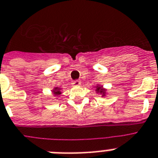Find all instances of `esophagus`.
Wrapping results in <instances>:
<instances>
[{"label":"esophagus","mask_w":158,"mask_h":158,"mask_svg":"<svg viewBox=\"0 0 158 158\" xmlns=\"http://www.w3.org/2000/svg\"><path fill=\"white\" fill-rule=\"evenodd\" d=\"M80 84H81V82L79 80H76V81H74L72 83V85L74 87H79V86H80Z\"/></svg>","instance_id":"obj_1"}]
</instances>
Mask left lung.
<instances>
[{"label":"left lung","instance_id":"left-lung-1","mask_svg":"<svg viewBox=\"0 0 158 158\" xmlns=\"http://www.w3.org/2000/svg\"><path fill=\"white\" fill-rule=\"evenodd\" d=\"M95 92L97 94L101 95L102 97L106 96V95L108 94V90L106 88H104V86L100 85V84H97L95 86Z\"/></svg>","mask_w":158,"mask_h":158}]
</instances>
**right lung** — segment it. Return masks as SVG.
<instances>
[{
  "mask_svg": "<svg viewBox=\"0 0 158 158\" xmlns=\"http://www.w3.org/2000/svg\"><path fill=\"white\" fill-rule=\"evenodd\" d=\"M61 87H54V89L51 90V92H52V94L54 95V96H55V97H57L56 99H58V98L61 95V94H62V91H61Z\"/></svg>",
  "mask_w": 158,
  "mask_h": 158,
  "instance_id": "obj_1",
  "label": "right lung"
}]
</instances>
